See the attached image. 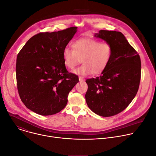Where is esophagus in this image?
<instances>
[{
    "label": "esophagus",
    "instance_id": "esophagus-1",
    "mask_svg": "<svg viewBox=\"0 0 156 156\" xmlns=\"http://www.w3.org/2000/svg\"><path fill=\"white\" fill-rule=\"evenodd\" d=\"M79 82H84L85 81V79L84 77H79Z\"/></svg>",
    "mask_w": 156,
    "mask_h": 156
}]
</instances>
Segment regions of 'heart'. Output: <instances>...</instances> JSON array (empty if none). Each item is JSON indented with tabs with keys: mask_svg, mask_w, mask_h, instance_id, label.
Here are the masks:
<instances>
[{
	"mask_svg": "<svg viewBox=\"0 0 156 156\" xmlns=\"http://www.w3.org/2000/svg\"><path fill=\"white\" fill-rule=\"evenodd\" d=\"M73 49L65 48L62 57L65 66L73 69L79 64H83L73 73L79 76L101 74L108 66L112 55V47L107 42L92 38H82L72 44Z\"/></svg>",
	"mask_w": 156,
	"mask_h": 156,
	"instance_id": "obj_1",
	"label": "heart"
}]
</instances>
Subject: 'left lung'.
<instances>
[{
	"instance_id": "1",
	"label": "left lung",
	"mask_w": 156,
	"mask_h": 156,
	"mask_svg": "<svg viewBox=\"0 0 156 156\" xmlns=\"http://www.w3.org/2000/svg\"><path fill=\"white\" fill-rule=\"evenodd\" d=\"M94 37L110 43L112 55L99 77L86 80L85 100L94 113L108 117L122 112L135 97L141 79V59L122 33L100 30Z\"/></svg>"
}]
</instances>
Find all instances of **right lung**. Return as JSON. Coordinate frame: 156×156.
Returning a JSON list of instances; mask_svg holds the SVG:
<instances>
[{"label":"right lung","instance_id":"obj_1","mask_svg":"<svg viewBox=\"0 0 156 156\" xmlns=\"http://www.w3.org/2000/svg\"><path fill=\"white\" fill-rule=\"evenodd\" d=\"M77 31L73 27L32 37L16 58V76L20 97L27 108L48 116L61 111L69 93L79 82L69 73L62 52Z\"/></svg>","mask_w":156,"mask_h":156}]
</instances>
